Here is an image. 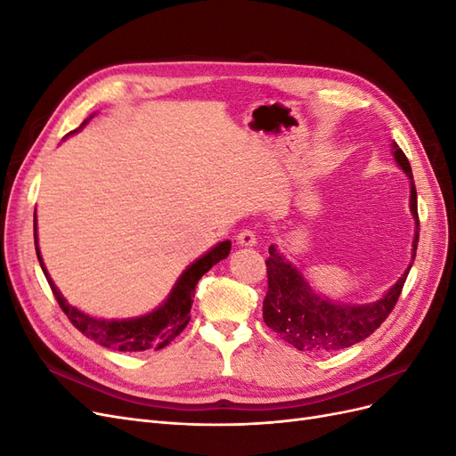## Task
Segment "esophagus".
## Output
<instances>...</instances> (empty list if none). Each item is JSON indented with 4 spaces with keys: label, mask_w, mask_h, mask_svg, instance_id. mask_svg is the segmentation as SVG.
Instances as JSON below:
<instances>
[{
    "label": "esophagus",
    "mask_w": 456,
    "mask_h": 456,
    "mask_svg": "<svg viewBox=\"0 0 456 456\" xmlns=\"http://www.w3.org/2000/svg\"><path fill=\"white\" fill-rule=\"evenodd\" d=\"M236 241L238 245H243V247H253L256 243V233L251 228H243L236 236Z\"/></svg>",
    "instance_id": "obj_1"
}]
</instances>
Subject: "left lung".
<instances>
[{"label": "left lung", "instance_id": "1", "mask_svg": "<svg viewBox=\"0 0 456 456\" xmlns=\"http://www.w3.org/2000/svg\"><path fill=\"white\" fill-rule=\"evenodd\" d=\"M395 161L411 178V213L417 220L415 241H412V260L419 245V207L417 188L412 183L411 163L403 150L394 142ZM270 256L266 258L268 291L262 305L265 323L278 333L285 342L300 352H335L350 348L352 344L362 342L386 322L402 295V289L409 275L412 262L397 283L380 300L365 306L333 305L317 297L302 273L287 262L275 247L270 245Z\"/></svg>", "mask_w": 456, "mask_h": 456}]
</instances>
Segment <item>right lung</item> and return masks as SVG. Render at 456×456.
<instances>
[{
	"label": "right lung",
	"instance_id": "right-lung-1",
	"mask_svg": "<svg viewBox=\"0 0 456 456\" xmlns=\"http://www.w3.org/2000/svg\"><path fill=\"white\" fill-rule=\"evenodd\" d=\"M86 123L87 119L81 123V127H84ZM34 243H36L39 266L44 270L51 291L54 298H57L59 306L62 308L68 320H70L79 333H84L87 338L101 344L104 348H112L118 352L161 350L167 346L171 340H175L178 335H181L190 322L191 302H194V293H196V285L200 278L205 272H209L216 262L228 256L230 245H232L230 241L218 243L209 253L203 255L200 260H196L190 268H186V272L178 278L176 285L173 287L169 298L165 300L158 310L142 317H134V320L106 322V320H96V317H91L84 312H79L72 305H68L59 289L54 287L53 280L49 278V273L44 266V260H41V255H39L36 215H34Z\"/></svg>",
	"mask_w": 456,
	"mask_h": 456
}]
</instances>
